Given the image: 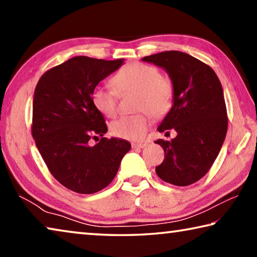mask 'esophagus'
<instances>
[{"mask_svg":"<svg viewBox=\"0 0 257 257\" xmlns=\"http://www.w3.org/2000/svg\"><path fill=\"white\" fill-rule=\"evenodd\" d=\"M133 149H144L146 147V143H133Z\"/></svg>","mask_w":257,"mask_h":257,"instance_id":"1","label":"esophagus"}]
</instances>
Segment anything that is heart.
I'll use <instances>...</instances> for the list:
<instances>
[{
  "label": "heart",
  "instance_id": "b5f03b06",
  "mask_svg": "<svg viewBox=\"0 0 257 257\" xmlns=\"http://www.w3.org/2000/svg\"><path fill=\"white\" fill-rule=\"evenodd\" d=\"M112 86L98 85L92 92V102L103 115L112 118L118 112V97L136 92L135 108L141 112L121 116L112 123L116 137L139 141L150 128V112L155 118L167 114L173 102V85L158 68L150 64L133 62L125 64L112 78Z\"/></svg>",
  "mask_w": 257,
  "mask_h": 257
}]
</instances>
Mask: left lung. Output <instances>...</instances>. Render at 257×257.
Masks as SVG:
<instances>
[{
    "mask_svg": "<svg viewBox=\"0 0 257 257\" xmlns=\"http://www.w3.org/2000/svg\"><path fill=\"white\" fill-rule=\"evenodd\" d=\"M142 60L164 69L173 85V104L158 130L175 129L177 136L155 142L164 150L156 175L169 184L189 186L210 170L227 135L222 86L211 67L184 52H161Z\"/></svg>",
    "mask_w": 257,
    "mask_h": 257,
    "instance_id": "left-lung-1",
    "label": "left lung"
}]
</instances>
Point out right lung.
<instances>
[{
  "mask_svg": "<svg viewBox=\"0 0 257 257\" xmlns=\"http://www.w3.org/2000/svg\"><path fill=\"white\" fill-rule=\"evenodd\" d=\"M122 64L123 59L75 56L47 70L35 88V143L52 176L78 194H94L110 185L132 149L124 139L104 137L105 119L90 97L98 82ZM98 136L100 142L90 146V139Z\"/></svg>",
  "mask_w": 257,
  "mask_h": 257,
  "instance_id": "right-lung-1",
  "label": "right lung"
}]
</instances>
